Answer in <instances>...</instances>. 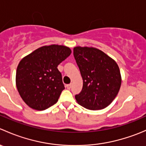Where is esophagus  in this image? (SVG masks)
I'll use <instances>...</instances> for the list:
<instances>
[{"label": "esophagus", "instance_id": "esophagus-1", "mask_svg": "<svg viewBox=\"0 0 146 146\" xmlns=\"http://www.w3.org/2000/svg\"><path fill=\"white\" fill-rule=\"evenodd\" d=\"M71 87H72V83H70V84H68V85H66V88H67L68 89H70V88H71Z\"/></svg>", "mask_w": 146, "mask_h": 146}]
</instances>
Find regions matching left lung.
I'll return each mask as SVG.
<instances>
[{
  "label": "left lung",
  "mask_w": 146,
  "mask_h": 146,
  "mask_svg": "<svg viewBox=\"0 0 146 146\" xmlns=\"http://www.w3.org/2000/svg\"><path fill=\"white\" fill-rule=\"evenodd\" d=\"M73 55L83 80L82 91L76 95L77 102L91 110L107 107L117 97L121 85L118 65L94 47L76 46Z\"/></svg>",
  "instance_id": "left-lung-1"
}]
</instances>
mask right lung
Wrapping results in <instances>:
<instances>
[{
    "mask_svg": "<svg viewBox=\"0 0 146 146\" xmlns=\"http://www.w3.org/2000/svg\"><path fill=\"white\" fill-rule=\"evenodd\" d=\"M70 54V48L66 46H44L20 61L16 71V86L29 107L42 111L57 102L65 89L57 67Z\"/></svg>",
    "mask_w": 146,
    "mask_h": 146,
    "instance_id": "obj_1",
    "label": "right lung"
}]
</instances>
